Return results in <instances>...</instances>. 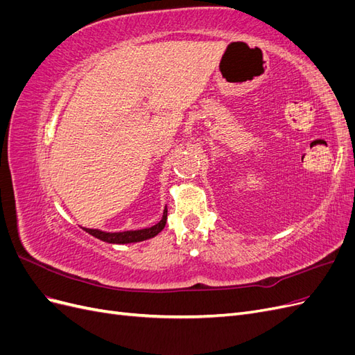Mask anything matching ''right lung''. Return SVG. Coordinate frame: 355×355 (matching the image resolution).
Listing matches in <instances>:
<instances>
[{
  "label": "right lung",
  "mask_w": 355,
  "mask_h": 355,
  "mask_svg": "<svg viewBox=\"0 0 355 355\" xmlns=\"http://www.w3.org/2000/svg\"><path fill=\"white\" fill-rule=\"evenodd\" d=\"M166 222H167V207L163 213V218H161V220L151 228L137 230V231H124V232H103L99 230H89V228H84V231L92 234L93 237L99 239L102 241H106V243L128 244V243H137V241H144V240L155 237L158 232L163 231V228L166 227Z\"/></svg>",
  "instance_id": "1"
}]
</instances>
